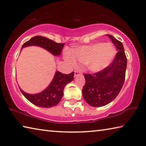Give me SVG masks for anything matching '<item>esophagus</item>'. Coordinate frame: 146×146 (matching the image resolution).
Returning a JSON list of instances; mask_svg holds the SVG:
<instances>
[{"label":"esophagus","mask_w":146,"mask_h":146,"mask_svg":"<svg viewBox=\"0 0 146 146\" xmlns=\"http://www.w3.org/2000/svg\"><path fill=\"white\" fill-rule=\"evenodd\" d=\"M82 74V72L80 71H75V76L76 77V76H78V75H81Z\"/></svg>","instance_id":"34e87169"}]
</instances>
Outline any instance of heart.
<instances>
[{
  "label": "heart",
  "instance_id": "heart-1",
  "mask_svg": "<svg viewBox=\"0 0 146 146\" xmlns=\"http://www.w3.org/2000/svg\"><path fill=\"white\" fill-rule=\"evenodd\" d=\"M116 55V49L110 43H98L83 46L66 54V59L72 66L76 61L84 65L91 72H98L111 63Z\"/></svg>",
  "mask_w": 146,
  "mask_h": 146
}]
</instances>
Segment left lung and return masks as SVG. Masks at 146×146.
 <instances>
[{
  "label": "left lung",
  "mask_w": 146,
  "mask_h": 146,
  "mask_svg": "<svg viewBox=\"0 0 146 146\" xmlns=\"http://www.w3.org/2000/svg\"><path fill=\"white\" fill-rule=\"evenodd\" d=\"M114 44L118 52L112 63L97 73L84 74L86 84L82 96L93 107H102L117 97L125 80L127 58L122 43L111 35H106Z\"/></svg>",
  "instance_id": "obj_1"
}]
</instances>
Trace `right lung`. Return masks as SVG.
<instances>
[{
    "mask_svg": "<svg viewBox=\"0 0 146 146\" xmlns=\"http://www.w3.org/2000/svg\"><path fill=\"white\" fill-rule=\"evenodd\" d=\"M64 44L56 43L45 36H35L24 43L22 48L30 46H37L46 49L53 55H60ZM74 72L70 74H63L56 71L52 82L42 92L31 95L26 93L20 89L23 95L34 105L41 108H51L57 105L64 94V89L68 83L73 80Z\"/></svg>",
    "mask_w": 146,
    "mask_h": 146,
    "instance_id": "add662e5",
    "label": "right lung"
}]
</instances>
